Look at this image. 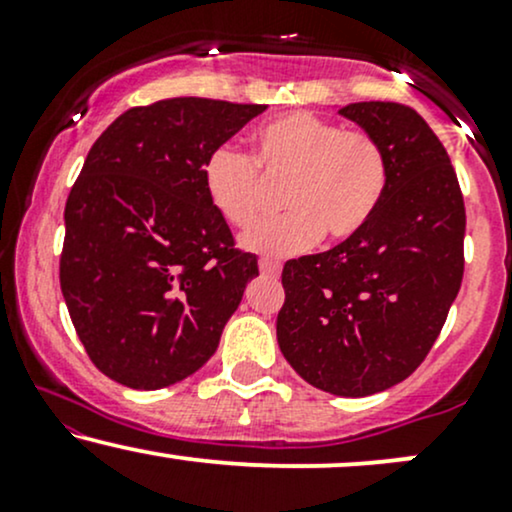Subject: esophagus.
<instances>
[{
  "instance_id": "esophagus-1",
  "label": "esophagus",
  "mask_w": 512,
  "mask_h": 512,
  "mask_svg": "<svg viewBox=\"0 0 512 512\" xmlns=\"http://www.w3.org/2000/svg\"><path fill=\"white\" fill-rule=\"evenodd\" d=\"M260 272L267 274V276H276L281 272V264L276 260H269V257H262L260 260Z\"/></svg>"
}]
</instances>
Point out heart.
I'll list each match as a JSON object with an SVG mask.
<instances>
[{
	"label": "heart",
	"instance_id": "b5f03b06",
	"mask_svg": "<svg viewBox=\"0 0 512 512\" xmlns=\"http://www.w3.org/2000/svg\"><path fill=\"white\" fill-rule=\"evenodd\" d=\"M255 161L221 144L204 158L202 182L223 221L248 228L260 214L267 185H284L274 219L243 236V248L286 257L313 248L322 233L354 238L373 219L387 187L383 146L363 129H344L313 113H289L267 122L252 137Z\"/></svg>",
	"mask_w": 512,
	"mask_h": 512
}]
</instances>
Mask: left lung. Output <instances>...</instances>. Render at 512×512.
<instances>
[{
  "label": "left lung",
  "mask_w": 512,
  "mask_h": 512,
  "mask_svg": "<svg viewBox=\"0 0 512 512\" xmlns=\"http://www.w3.org/2000/svg\"><path fill=\"white\" fill-rule=\"evenodd\" d=\"M339 115L373 134L387 187L361 233L289 260L276 342L317 390L368 397L421 366L464 272V202L450 156L416 110L351 103Z\"/></svg>",
  "instance_id": "left-lung-1"
}]
</instances>
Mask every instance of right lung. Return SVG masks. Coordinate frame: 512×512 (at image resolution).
Masks as SVG:
<instances>
[{
	"label": "right lung",
	"instance_id": "obj_1",
	"mask_svg": "<svg viewBox=\"0 0 512 512\" xmlns=\"http://www.w3.org/2000/svg\"><path fill=\"white\" fill-rule=\"evenodd\" d=\"M267 105L168 98L122 113L88 151L64 207L60 286L101 373L161 390L214 356L260 274L233 248L202 166Z\"/></svg>",
	"mask_w": 512,
	"mask_h": 512
}]
</instances>
